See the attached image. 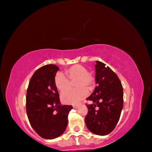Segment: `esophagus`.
<instances>
[{
  "label": "esophagus",
  "instance_id": "esophagus-1",
  "mask_svg": "<svg viewBox=\"0 0 152 152\" xmlns=\"http://www.w3.org/2000/svg\"><path fill=\"white\" fill-rule=\"evenodd\" d=\"M72 107H73V108H77V107H79L78 105H72Z\"/></svg>",
  "mask_w": 152,
  "mask_h": 152
}]
</instances>
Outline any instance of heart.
Instances as JSON below:
<instances>
[{
  "mask_svg": "<svg viewBox=\"0 0 152 152\" xmlns=\"http://www.w3.org/2000/svg\"><path fill=\"white\" fill-rule=\"evenodd\" d=\"M75 80V82L74 81ZM75 82L77 88L64 92L61 95L62 102L66 104H76L86 97L88 89H92L94 85V78L88 72L85 66L75 64L64 71V75L57 74L54 80L55 86L58 91L63 92L70 87V81Z\"/></svg>",
  "mask_w": 152,
  "mask_h": 152,
  "instance_id": "obj_1",
  "label": "heart"
}]
</instances>
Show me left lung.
Returning <instances> with one entry per match:
<instances>
[{
    "label": "left lung",
    "mask_w": 152,
    "mask_h": 152,
    "mask_svg": "<svg viewBox=\"0 0 152 152\" xmlns=\"http://www.w3.org/2000/svg\"><path fill=\"white\" fill-rule=\"evenodd\" d=\"M95 80L97 83L88 100L85 122L88 129L96 135L104 136L115 128L124 106V92L118 76L104 63L96 61Z\"/></svg>",
    "instance_id": "obj_1"
}]
</instances>
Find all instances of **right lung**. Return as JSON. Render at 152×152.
<instances>
[{
	"label": "right lung",
	"mask_w": 152,
	"mask_h": 152,
	"mask_svg": "<svg viewBox=\"0 0 152 152\" xmlns=\"http://www.w3.org/2000/svg\"><path fill=\"white\" fill-rule=\"evenodd\" d=\"M60 69L43 66L33 75L26 96V110L33 129L42 138L53 139L65 131L72 105L60 104L54 80Z\"/></svg>",
	"instance_id": "right-lung-1"
}]
</instances>
